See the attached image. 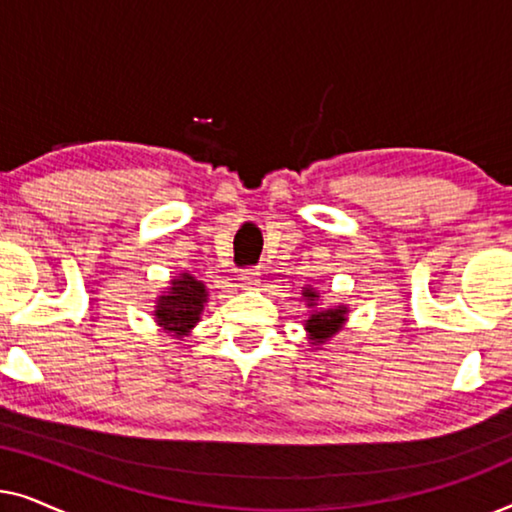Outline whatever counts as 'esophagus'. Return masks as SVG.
<instances>
[{
    "label": "esophagus",
    "mask_w": 512,
    "mask_h": 512,
    "mask_svg": "<svg viewBox=\"0 0 512 512\" xmlns=\"http://www.w3.org/2000/svg\"><path fill=\"white\" fill-rule=\"evenodd\" d=\"M240 282H242V286H256L258 282H261V270H258L256 265H249V268H244L240 272Z\"/></svg>",
    "instance_id": "obj_1"
}]
</instances>
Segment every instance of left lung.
Listing matches in <instances>:
<instances>
[{"mask_svg": "<svg viewBox=\"0 0 512 512\" xmlns=\"http://www.w3.org/2000/svg\"><path fill=\"white\" fill-rule=\"evenodd\" d=\"M305 296L314 300V298H317V293L307 289ZM310 305H314V303H310ZM345 312H347L345 307H338V310H326V312L312 314V317L307 319V324H305L307 331H310V335H312V340L324 342L326 338H331V335L338 333L342 328V321H345Z\"/></svg>", "mask_w": 512, "mask_h": 512, "instance_id": "1", "label": "left lung"}]
</instances>
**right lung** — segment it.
<instances>
[{"mask_svg":"<svg viewBox=\"0 0 512 512\" xmlns=\"http://www.w3.org/2000/svg\"><path fill=\"white\" fill-rule=\"evenodd\" d=\"M205 303V284H200L198 279L191 275H181L179 279H172L170 293H167V296H160L156 317L160 321V326H165L167 331L184 335L188 333V328H193L195 321L200 319V312Z\"/></svg>","mask_w":512,"mask_h":512,"instance_id":"1","label":"right lung"}]
</instances>
